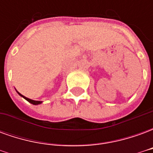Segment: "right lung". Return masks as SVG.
<instances>
[{"instance_id": "right-lung-1", "label": "right lung", "mask_w": 153, "mask_h": 153, "mask_svg": "<svg viewBox=\"0 0 153 153\" xmlns=\"http://www.w3.org/2000/svg\"><path fill=\"white\" fill-rule=\"evenodd\" d=\"M19 93V95H20V96L23 97H24L25 99L27 100L28 102L32 103V104H33V105H38V104H40V103H42V102H40V101H34V100L29 99V98H28V97H26L23 96V95H22V94H20V93Z\"/></svg>"}]
</instances>
